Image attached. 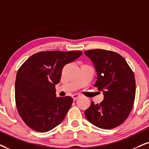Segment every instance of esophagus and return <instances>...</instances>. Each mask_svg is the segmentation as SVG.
<instances>
[{
  "label": "esophagus",
  "instance_id": "1",
  "mask_svg": "<svg viewBox=\"0 0 149 149\" xmlns=\"http://www.w3.org/2000/svg\"><path fill=\"white\" fill-rule=\"evenodd\" d=\"M72 97H73V99L74 100H76V99H78V97H81V95H80V94H73V95H72Z\"/></svg>",
  "mask_w": 149,
  "mask_h": 149
}]
</instances>
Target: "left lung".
Returning a JSON list of instances; mask_svg holds the SVG:
<instances>
[{"label": "left lung", "mask_w": 149, "mask_h": 149, "mask_svg": "<svg viewBox=\"0 0 149 149\" xmlns=\"http://www.w3.org/2000/svg\"><path fill=\"white\" fill-rule=\"evenodd\" d=\"M97 72L94 86L104 94L100 104L91 102L84 112L90 123L103 129L122 125L133 107L135 96L134 73L125 59L118 53L104 49L84 52Z\"/></svg>", "instance_id": "obj_1"}]
</instances>
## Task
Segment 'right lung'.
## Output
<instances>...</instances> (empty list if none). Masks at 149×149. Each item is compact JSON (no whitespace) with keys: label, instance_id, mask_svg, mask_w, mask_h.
Instances as JSON below:
<instances>
[{"label":"right lung","instance_id":"obj_1","mask_svg":"<svg viewBox=\"0 0 149 149\" xmlns=\"http://www.w3.org/2000/svg\"><path fill=\"white\" fill-rule=\"evenodd\" d=\"M80 51L40 52L29 57L18 69L15 99L24 123L38 132H47L63 121L73 103L70 96L56 97L64 66L82 55Z\"/></svg>","mask_w":149,"mask_h":149}]
</instances>
